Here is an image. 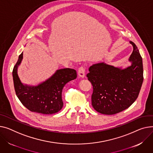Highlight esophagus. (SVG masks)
<instances>
[{"label": "esophagus", "instance_id": "obj_1", "mask_svg": "<svg viewBox=\"0 0 153 153\" xmlns=\"http://www.w3.org/2000/svg\"><path fill=\"white\" fill-rule=\"evenodd\" d=\"M78 75L79 77L84 78L85 77V68L83 66H80L79 69H78Z\"/></svg>", "mask_w": 153, "mask_h": 153}]
</instances>
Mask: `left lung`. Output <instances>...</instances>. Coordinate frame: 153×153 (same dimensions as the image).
Wrapping results in <instances>:
<instances>
[{
    "instance_id": "1",
    "label": "left lung",
    "mask_w": 153,
    "mask_h": 153,
    "mask_svg": "<svg viewBox=\"0 0 153 153\" xmlns=\"http://www.w3.org/2000/svg\"><path fill=\"white\" fill-rule=\"evenodd\" d=\"M134 47L129 61L131 65L121 69L104 63L89 68L87 74L93 86L91 105L100 113L112 115L120 113L137 100L143 81L142 58L137 45Z\"/></svg>"
}]
</instances>
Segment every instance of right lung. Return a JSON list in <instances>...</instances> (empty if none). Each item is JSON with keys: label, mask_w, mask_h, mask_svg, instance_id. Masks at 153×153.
<instances>
[{"label": "right lung", "mask_w": 153, "mask_h": 153, "mask_svg": "<svg viewBox=\"0 0 153 153\" xmlns=\"http://www.w3.org/2000/svg\"><path fill=\"white\" fill-rule=\"evenodd\" d=\"M23 53L13 69V79L15 93L21 103L29 111L44 114L58 113L63 106L62 90L69 81L77 77L76 71L64 68L56 72L45 82L37 86L23 85L17 74V68L23 59Z\"/></svg>", "instance_id": "obj_1"}]
</instances>
